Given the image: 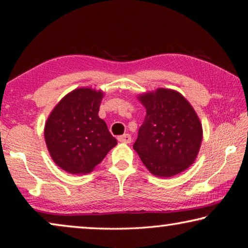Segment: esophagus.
Segmentation results:
<instances>
[{
    "instance_id": "esophagus-1",
    "label": "esophagus",
    "mask_w": 248,
    "mask_h": 248,
    "mask_svg": "<svg viewBox=\"0 0 248 248\" xmlns=\"http://www.w3.org/2000/svg\"><path fill=\"white\" fill-rule=\"evenodd\" d=\"M118 140L120 142H123V143H130V142H131V136H130L129 133H124L123 136L118 137Z\"/></svg>"
}]
</instances>
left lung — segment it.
Returning a JSON list of instances; mask_svg holds the SVG:
<instances>
[{
    "label": "left lung",
    "mask_w": 248,
    "mask_h": 248,
    "mask_svg": "<svg viewBox=\"0 0 248 248\" xmlns=\"http://www.w3.org/2000/svg\"><path fill=\"white\" fill-rule=\"evenodd\" d=\"M146 115L133 149L151 173L171 177L197 157L202 127L194 108L178 92L158 89L141 95Z\"/></svg>",
    "instance_id": "1"
}]
</instances>
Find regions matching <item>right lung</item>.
<instances>
[{
  "label": "right lung",
  "instance_id": "obj_1",
  "mask_svg": "<svg viewBox=\"0 0 248 248\" xmlns=\"http://www.w3.org/2000/svg\"><path fill=\"white\" fill-rule=\"evenodd\" d=\"M102 92L78 89L60 100L45 125V139L54 163L71 174L93 170L117 144L98 117Z\"/></svg>",
  "mask_w": 248,
  "mask_h": 248
}]
</instances>
